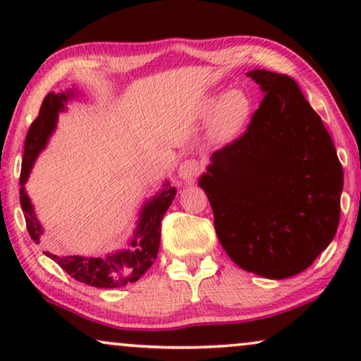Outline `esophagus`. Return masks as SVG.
I'll list each match as a JSON object with an SVG mask.
<instances>
[{
  "instance_id": "1",
  "label": "esophagus",
  "mask_w": 361,
  "mask_h": 361,
  "mask_svg": "<svg viewBox=\"0 0 361 361\" xmlns=\"http://www.w3.org/2000/svg\"><path fill=\"white\" fill-rule=\"evenodd\" d=\"M200 172V164L195 159H187L184 162H180L179 169H177V176L180 177L182 180L185 182H192L199 176Z\"/></svg>"
}]
</instances>
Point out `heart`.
<instances>
[{
    "instance_id": "heart-1",
    "label": "heart",
    "mask_w": 361,
    "mask_h": 361,
    "mask_svg": "<svg viewBox=\"0 0 361 361\" xmlns=\"http://www.w3.org/2000/svg\"><path fill=\"white\" fill-rule=\"evenodd\" d=\"M255 111V102L246 90L215 92L207 98L202 113L210 116V136L215 141H231L248 125Z\"/></svg>"
}]
</instances>
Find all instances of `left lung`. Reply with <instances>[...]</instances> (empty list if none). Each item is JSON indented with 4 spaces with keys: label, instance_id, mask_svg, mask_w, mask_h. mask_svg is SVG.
<instances>
[{
    "label": "left lung",
    "instance_id": "8db88e82",
    "mask_svg": "<svg viewBox=\"0 0 361 361\" xmlns=\"http://www.w3.org/2000/svg\"><path fill=\"white\" fill-rule=\"evenodd\" d=\"M246 75L263 102L245 135L212 154L199 185L231 261L286 279L307 269L337 233L343 169L293 78L263 68Z\"/></svg>",
    "mask_w": 361,
    "mask_h": 361
}]
</instances>
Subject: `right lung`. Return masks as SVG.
I'll list each match as a JSON object with an SVG mask.
<instances>
[{"instance_id":"1","label":"right lung","mask_w":361,"mask_h":361,"mask_svg":"<svg viewBox=\"0 0 361 361\" xmlns=\"http://www.w3.org/2000/svg\"><path fill=\"white\" fill-rule=\"evenodd\" d=\"M77 90H67L62 93L51 92L44 98L39 116L29 128L26 142H24L23 169H21V189H19V200L26 219V226L31 238L39 243L42 235V226L34 214V207L26 194L27 177L31 174L34 161L37 159L39 152L46 147L49 137L56 130L59 113L66 110V103L71 98H75ZM176 197V187H171L169 180L162 184V190L146 200L140 210V219L130 246L125 250L115 251L103 258H87V256H49L71 274L73 279L80 281L83 284L93 286V288L113 289L123 288V286L136 283L147 269L154 263L157 251L161 245V220L169 209Z\"/></svg>"}]
</instances>
